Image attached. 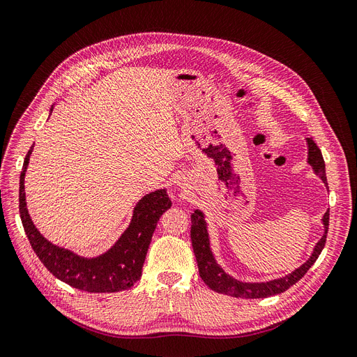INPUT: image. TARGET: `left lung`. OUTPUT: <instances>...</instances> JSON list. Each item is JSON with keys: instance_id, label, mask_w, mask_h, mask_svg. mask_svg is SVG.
Wrapping results in <instances>:
<instances>
[{"instance_id": "left-lung-1", "label": "left lung", "mask_w": 357, "mask_h": 357, "mask_svg": "<svg viewBox=\"0 0 357 357\" xmlns=\"http://www.w3.org/2000/svg\"><path fill=\"white\" fill-rule=\"evenodd\" d=\"M307 142V163L312 166L314 172L322 179L325 185L327 183V175H325V163L322 153L319 147L315 144L311 137L306 138ZM191 242L194 248V254L197 258L198 271L201 280L214 291L227 294V296L234 298H242V299H259V298H268L274 296V294L283 293L289 287H291L294 283H298L301 278L306 274V271L312 267L314 262L318 259L321 251L325 246V241H327L328 234V222H330V210L324 214L322 217V225H324V235L318 241V243L314 248L312 255L309 259L302 264L299 268L291 271L290 274L274 278L270 282H262V283H246L236 280L225 270L217 264V261L211 252L210 248V238L207 231V223L204 220V213L199 210H194L191 214Z\"/></svg>"}]
</instances>
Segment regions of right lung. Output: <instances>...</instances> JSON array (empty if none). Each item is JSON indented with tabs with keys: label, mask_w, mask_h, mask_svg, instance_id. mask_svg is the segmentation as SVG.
I'll return each instance as SVG.
<instances>
[{
	"label": "right lung",
	"mask_w": 357,
	"mask_h": 357,
	"mask_svg": "<svg viewBox=\"0 0 357 357\" xmlns=\"http://www.w3.org/2000/svg\"><path fill=\"white\" fill-rule=\"evenodd\" d=\"M32 151L33 146L26 154L20 174L19 208L27 239L42 264L58 280L83 291L114 293L132 287L142 277L146 254L160 215L172 206L166 190L150 192L138 201L130 226L111 250L95 258H84L45 239L30 219L26 207L24 175Z\"/></svg>",
	"instance_id": "right-lung-1"
}]
</instances>
